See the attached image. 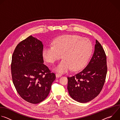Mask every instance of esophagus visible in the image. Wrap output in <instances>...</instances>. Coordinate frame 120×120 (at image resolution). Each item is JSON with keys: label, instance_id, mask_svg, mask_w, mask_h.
I'll return each instance as SVG.
<instances>
[{"label": "esophagus", "instance_id": "esophagus-1", "mask_svg": "<svg viewBox=\"0 0 120 120\" xmlns=\"http://www.w3.org/2000/svg\"><path fill=\"white\" fill-rule=\"evenodd\" d=\"M56 77L58 78V77H61L62 76V75L61 74H56Z\"/></svg>", "mask_w": 120, "mask_h": 120}]
</instances>
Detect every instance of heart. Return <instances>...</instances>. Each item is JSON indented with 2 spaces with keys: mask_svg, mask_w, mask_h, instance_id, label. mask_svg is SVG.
Listing matches in <instances>:
<instances>
[{
  "mask_svg": "<svg viewBox=\"0 0 120 120\" xmlns=\"http://www.w3.org/2000/svg\"><path fill=\"white\" fill-rule=\"evenodd\" d=\"M53 45L45 46L42 50L44 59L54 64L62 58L63 59L55 70L64 73L72 68L74 71L81 69L87 63L93 52L91 42L80 36L65 35L56 38Z\"/></svg>",
  "mask_w": 120,
  "mask_h": 120,
  "instance_id": "1",
  "label": "heart"
}]
</instances>
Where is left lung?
Wrapping results in <instances>:
<instances>
[{
    "label": "left lung",
    "instance_id": "left-lung-1",
    "mask_svg": "<svg viewBox=\"0 0 120 120\" xmlns=\"http://www.w3.org/2000/svg\"><path fill=\"white\" fill-rule=\"evenodd\" d=\"M107 71L105 52L96 40L94 55L86 67L75 75L67 77V89L70 96L82 103L92 100L101 91Z\"/></svg>",
    "mask_w": 120,
    "mask_h": 120
}]
</instances>
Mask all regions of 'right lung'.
Returning a JSON list of instances; mask_svg holds the SVG:
<instances>
[{
	"label": "right lung",
	"instance_id": "add662e5",
	"mask_svg": "<svg viewBox=\"0 0 120 120\" xmlns=\"http://www.w3.org/2000/svg\"><path fill=\"white\" fill-rule=\"evenodd\" d=\"M42 42L32 36L16 46L11 65L13 82L19 95L33 104L44 101L56 75L44 63Z\"/></svg>",
	"mask_w": 120,
	"mask_h": 120
}]
</instances>
